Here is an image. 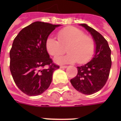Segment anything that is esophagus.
<instances>
[{
    "label": "esophagus",
    "mask_w": 121,
    "mask_h": 121,
    "mask_svg": "<svg viewBox=\"0 0 121 121\" xmlns=\"http://www.w3.org/2000/svg\"><path fill=\"white\" fill-rule=\"evenodd\" d=\"M67 67V66H60V69H66Z\"/></svg>",
    "instance_id": "1"
}]
</instances>
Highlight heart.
<instances>
[{
  "label": "heart",
  "instance_id": "heart-1",
  "mask_svg": "<svg viewBox=\"0 0 121 121\" xmlns=\"http://www.w3.org/2000/svg\"><path fill=\"white\" fill-rule=\"evenodd\" d=\"M58 40L49 37L46 41V49L48 53L54 57L65 52L67 48L69 53L65 56L55 58L58 64L78 62L80 64L87 63L95 50V44L90 37L84 35L79 29L68 27L60 30L57 34Z\"/></svg>",
  "mask_w": 121,
  "mask_h": 121
}]
</instances>
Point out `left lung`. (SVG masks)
<instances>
[{
	"label": "left lung",
	"instance_id": "obj_1",
	"mask_svg": "<svg viewBox=\"0 0 121 121\" xmlns=\"http://www.w3.org/2000/svg\"><path fill=\"white\" fill-rule=\"evenodd\" d=\"M80 26L92 36L95 42V54L90 62L77 67V75L71 79V83L76 90L90 95L100 91L108 80L112 65L111 50L108 42L99 32L85 23Z\"/></svg>",
	"mask_w": 121,
	"mask_h": 121
}]
</instances>
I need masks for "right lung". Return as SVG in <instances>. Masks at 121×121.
Wrapping results in <instances>:
<instances>
[{"mask_svg": "<svg viewBox=\"0 0 121 121\" xmlns=\"http://www.w3.org/2000/svg\"><path fill=\"white\" fill-rule=\"evenodd\" d=\"M60 25L36 21L20 31L10 50V71L18 88L30 96L42 94L50 85L54 71L59 68L52 63L46 49V41ZM48 66L47 69L43 68Z\"/></svg>", "mask_w": 121, "mask_h": 121, "instance_id": "1", "label": "right lung"}]
</instances>
